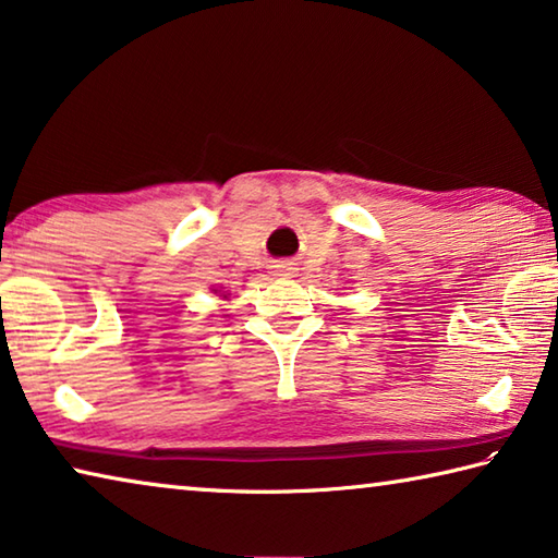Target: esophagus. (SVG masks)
<instances>
[{
	"mask_svg": "<svg viewBox=\"0 0 558 558\" xmlns=\"http://www.w3.org/2000/svg\"><path fill=\"white\" fill-rule=\"evenodd\" d=\"M270 268H272V276H278V278L295 276V266H292V263H286V260H280V263H276V266H270Z\"/></svg>",
	"mask_w": 558,
	"mask_h": 558,
	"instance_id": "1",
	"label": "esophagus"
}]
</instances>
